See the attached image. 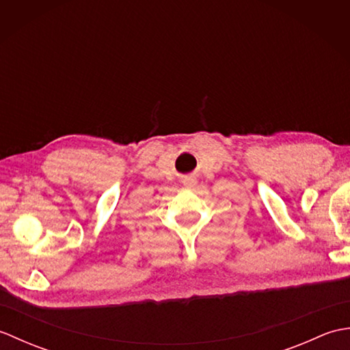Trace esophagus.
Listing matches in <instances>:
<instances>
[{"instance_id":"34e87169","label":"esophagus","mask_w":350,"mask_h":350,"mask_svg":"<svg viewBox=\"0 0 350 350\" xmlns=\"http://www.w3.org/2000/svg\"><path fill=\"white\" fill-rule=\"evenodd\" d=\"M196 183L197 182L194 179H187V180H185V187H187V188H194Z\"/></svg>"}]
</instances>
